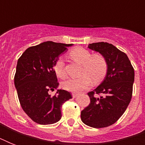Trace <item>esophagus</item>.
Masks as SVG:
<instances>
[{"instance_id": "esophagus-1", "label": "esophagus", "mask_w": 145, "mask_h": 145, "mask_svg": "<svg viewBox=\"0 0 145 145\" xmlns=\"http://www.w3.org/2000/svg\"><path fill=\"white\" fill-rule=\"evenodd\" d=\"M77 95H78V94H77V93H73L72 94V97L74 98H74H76Z\"/></svg>"}]
</instances>
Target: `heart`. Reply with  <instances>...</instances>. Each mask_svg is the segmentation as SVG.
<instances>
[{
    "label": "heart",
    "mask_w": 145,
    "mask_h": 145,
    "mask_svg": "<svg viewBox=\"0 0 145 145\" xmlns=\"http://www.w3.org/2000/svg\"><path fill=\"white\" fill-rule=\"evenodd\" d=\"M70 56L74 61L83 65L82 74L79 78H68L62 83V87L69 92L79 93L89 88L94 82L101 80L107 72V61L100 54L93 55L89 51L81 47L74 49ZM54 71L59 77H65V63L62 58H59L54 64Z\"/></svg>",
    "instance_id": "1"
}]
</instances>
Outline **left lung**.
<instances>
[{"label": "left lung", "mask_w": 145, "mask_h": 145, "mask_svg": "<svg viewBox=\"0 0 145 145\" xmlns=\"http://www.w3.org/2000/svg\"><path fill=\"white\" fill-rule=\"evenodd\" d=\"M88 48L104 56L108 67L103 81L87 93L90 103L82 110L80 117L87 126L103 128L116 123L128 107L133 95L134 68L126 53L112 44L93 43Z\"/></svg>", "instance_id": "obj_1"}]
</instances>
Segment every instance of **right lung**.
Instances as JSON below:
<instances>
[{"label": "right lung", "mask_w": 145, "mask_h": 145, "mask_svg": "<svg viewBox=\"0 0 145 145\" xmlns=\"http://www.w3.org/2000/svg\"><path fill=\"white\" fill-rule=\"evenodd\" d=\"M72 44L46 41L31 46L18 59L14 84L19 102L25 114L37 123L48 125L61 117V105L71 99L69 92L59 86L54 64L59 56Z\"/></svg>", "instance_id": "add662e5"}]
</instances>
